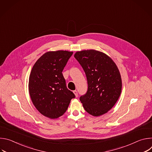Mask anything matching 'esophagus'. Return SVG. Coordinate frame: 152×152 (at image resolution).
Masks as SVG:
<instances>
[{"label": "esophagus", "instance_id": "1", "mask_svg": "<svg viewBox=\"0 0 152 152\" xmlns=\"http://www.w3.org/2000/svg\"><path fill=\"white\" fill-rule=\"evenodd\" d=\"M73 93L75 94V96H76V97L78 96V94H77V91H76V90L73 91Z\"/></svg>", "mask_w": 152, "mask_h": 152}]
</instances>
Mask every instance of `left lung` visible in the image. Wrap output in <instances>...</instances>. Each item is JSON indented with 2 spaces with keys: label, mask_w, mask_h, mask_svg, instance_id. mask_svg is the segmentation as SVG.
Wrapping results in <instances>:
<instances>
[{
  "label": "left lung",
  "mask_w": 152,
  "mask_h": 152,
  "mask_svg": "<svg viewBox=\"0 0 152 152\" xmlns=\"http://www.w3.org/2000/svg\"><path fill=\"white\" fill-rule=\"evenodd\" d=\"M75 58L83 68L88 82V90L80 100L85 110L98 117L110 111L121 92L119 70L106 54L96 50L76 52Z\"/></svg>",
  "instance_id": "8db88e82"
}]
</instances>
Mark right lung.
Instances as JSON below:
<instances>
[{"label": "right lung", "instance_id": "add662e5", "mask_svg": "<svg viewBox=\"0 0 152 152\" xmlns=\"http://www.w3.org/2000/svg\"><path fill=\"white\" fill-rule=\"evenodd\" d=\"M73 52L58 50L43 54L35 63L29 79V92L36 109L55 119L67 111L75 97L68 90L62 73Z\"/></svg>", "mask_w": 152, "mask_h": 152}]
</instances>
